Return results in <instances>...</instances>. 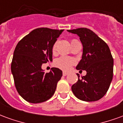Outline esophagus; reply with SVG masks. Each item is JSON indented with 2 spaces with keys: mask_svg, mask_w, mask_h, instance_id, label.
Returning a JSON list of instances; mask_svg holds the SVG:
<instances>
[{
  "mask_svg": "<svg viewBox=\"0 0 123 123\" xmlns=\"http://www.w3.org/2000/svg\"><path fill=\"white\" fill-rule=\"evenodd\" d=\"M68 74V72H62V75H63V76H67V75Z\"/></svg>",
  "mask_w": 123,
  "mask_h": 123,
  "instance_id": "esophagus-1",
  "label": "esophagus"
}]
</instances>
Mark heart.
Returning a JSON list of instances; mask_svg holds the SVG:
<instances>
[{"instance_id": "heart-1", "label": "heart", "mask_w": 123, "mask_h": 123, "mask_svg": "<svg viewBox=\"0 0 123 123\" xmlns=\"http://www.w3.org/2000/svg\"><path fill=\"white\" fill-rule=\"evenodd\" d=\"M56 49V43L53 47V51H55ZM74 60L71 58L67 57V56H61L59 59H57L55 61V65L61 69L67 70L70 68L72 64H74Z\"/></svg>"}]
</instances>
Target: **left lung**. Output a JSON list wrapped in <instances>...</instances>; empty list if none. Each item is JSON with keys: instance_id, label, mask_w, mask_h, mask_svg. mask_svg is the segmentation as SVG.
Instances as JSON below:
<instances>
[{"instance_id": "obj_1", "label": "left lung", "mask_w": 123, "mask_h": 123, "mask_svg": "<svg viewBox=\"0 0 123 123\" xmlns=\"http://www.w3.org/2000/svg\"><path fill=\"white\" fill-rule=\"evenodd\" d=\"M79 36L83 46L82 59L76 67L86 70L84 76H78L77 82L72 86L74 95L84 101H95L105 95L113 74V59L107 43L88 28L67 30ZM82 71V70H80Z\"/></svg>"}]
</instances>
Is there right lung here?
Masks as SVG:
<instances>
[{
	"instance_id": "1",
	"label": "right lung",
	"mask_w": 123,
	"mask_h": 123,
	"mask_svg": "<svg viewBox=\"0 0 123 123\" xmlns=\"http://www.w3.org/2000/svg\"><path fill=\"white\" fill-rule=\"evenodd\" d=\"M64 30L35 29L18 42L11 64L16 88L20 96L30 103H38L53 96L62 72L51 68L45 73L43 63L53 61V47Z\"/></svg>"
}]
</instances>
